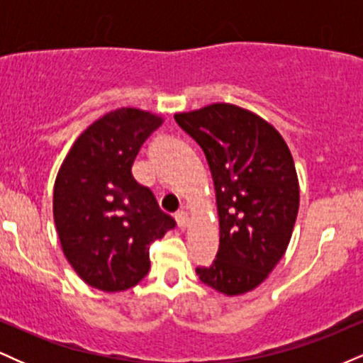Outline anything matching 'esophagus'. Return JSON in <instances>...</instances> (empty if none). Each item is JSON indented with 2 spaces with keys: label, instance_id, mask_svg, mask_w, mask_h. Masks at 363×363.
Here are the masks:
<instances>
[{
  "label": "esophagus",
  "instance_id": "1",
  "mask_svg": "<svg viewBox=\"0 0 363 363\" xmlns=\"http://www.w3.org/2000/svg\"><path fill=\"white\" fill-rule=\"evenodd\" d=\"M176 220H177L179 228H182V230H184V228L187 227V223H189V216H187V211H184V210L177 211Z\"/></svg>",
  "mask_w": 363,
  "mask_h": 363
}]
</instances>
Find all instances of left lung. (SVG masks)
<instances>
[{"instance_id": "8db88e82", "label": "left lung", "mask_w": 363, "mask_h": 363, "mask_svg": "<svg viewBox=\"0 0 363 363\" xmlns=\"http://www.w3.org/2000/svg\"><path fill=\"white\" fill-rule=\"evenodd\" d=\"M205 152L215 184L220 247L196 274L234 297L261 285L289 247L298 213L297 170L268 121L234 104L174 116Z\"/></svg>"}]
</instances>
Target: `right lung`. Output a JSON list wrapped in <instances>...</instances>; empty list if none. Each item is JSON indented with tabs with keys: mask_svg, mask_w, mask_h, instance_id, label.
<instances>
[{
	"mask_svg": "<svg viewBox=\"0 0 363 363\" xmlns=\"http://www.w3.org/2000/svg\"><path fill=\"white\" fill-rule=\"evenodd\" d=\"M162 123L135 107L107 112L78 136L57 172L52 213L62 252L97 290L138 285L150 269V244L176 227L131 174L141 145Z\"/></svg>",
	"mask_w": 363,
	"mask_h": 363,
	"instance_id": "obj_1",
	"label": "right lung"
}]
</instances>
